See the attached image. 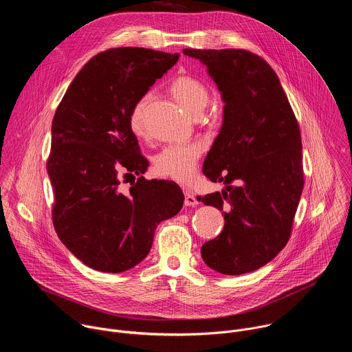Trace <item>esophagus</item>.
<instances>
[{
  "label": "esophagus",
  "instance_id": "34e87169",
  "mask_svg": "<svg viewBox=\"0 0 352 352\" xmlns=\"http://www.w3.org/2000/svg\"><path fill=\"white\" fill-rule=\"evenodd\" d=\"M184 204H185V206H196L197 204H199V200L196 199V196L193 195V193H190V192H185V200H184Z\"/></svg>",
  "mask_w": 352,
  "mask_h": 352
}]
</instances>
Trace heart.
<instances>
[{
    "mask_svg": "<svg viewBox=\"0 0 352 352\" xmlns=\"http://www.w3.org/2000/svg\"><path fill=\"white\" fill-rule=\"evenodd\" d=\"M170 91L177 102L193 117L202 114L210 102L209 89L202 82L190 76H177L170 85ZM148 102L150 94H146L138 100L131 110L129 126L135 135L144 132V114ZM202 153L204 146L197 142L166 146L153 159L155 171L173 181L188 184L196 173L197 162Z\"/></svg>",
    "mask_w": 352,
    "mask_h": 352,
    "instance_id": "b5f03b06",
    "label": "heart"
}]
</instances>
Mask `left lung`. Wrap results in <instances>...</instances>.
I'll return each mask as SVG.
<instances>
[{
  "mask_svg": "<svg viewBox=\"0 0 352 352\" xmlns=\"http://www.w3.org/2000/svg\"><path fill=\"white\" fill-rule=\"evenodd\" d=\"M184 54L208 67L224 103L204 174L226 186L200 200L223 212L226 223L200 252L221 274L254 272L278 255L291 234L304 189L299 126L263 58L235 48H185Z\"/></svg>",
  "mask_w": 352,
  "mask_h": 352,
  "instance_id": "obj_1",
  "label": "left lung"
}]
</instances>
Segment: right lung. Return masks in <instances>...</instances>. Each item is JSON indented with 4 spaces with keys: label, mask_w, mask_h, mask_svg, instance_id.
<instances>
[{
    "label": "right lung",
    "mask_w": 352,
    "mask_h": 352,
    "mask_svg": "<svg viewBox=\"0 0 352 352\" xmlns=\"http://www.w3.org/2000/svg\"><path fill=\"white\" fill-rule=\"evenodd\" d=\"M179 58L142 47L111 48L75 76L56 111L47 162L54 189L53 223L71 254L87 267L121 273L148 254L157 226L174 217L184 193L173 181L143 177L129 189L118 173H146L129 114Z\"/></svg>",
    "instance_id": "obj_1"
}]
</instances>
